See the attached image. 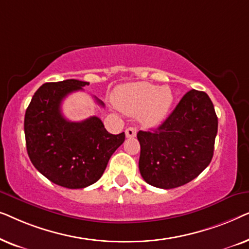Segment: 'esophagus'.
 <instances>
[{
	"label": "esophagus",
	"instance_id": "34e87169",
	"mask_svg": "<svg viewBox=\"0 0 249 249\" xmlns=\"http://www.w3.org/2000/svg\"><path fill=\"white\" fill-rule=\"evenodd\" d=\"M136 134H137V129L135 127H129L125 129V136H127V138H134Z\"/></svg>",
	"mask_w": 249,
	"mask_h": 249
}]
</instances>
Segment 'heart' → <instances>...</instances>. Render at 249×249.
I'll list each match as a JSON object with an SVG mask.
<instances>
[{"label":"heart","mask_w":249,"mask_h":249,"mask_svg":"<svg viewBox=\"0 0 249 249\" xmlns=\"http://www.w3.org/2000/svg\"><path fill=\"white\" fill-rule=\"evenodd\" d=\"M114 104L129 115H138L146 127H155L164 120L171 107L173 95L168 87L149 83H130L119 86Z\"/></svg>","instance_id":"1"}]
</instances>
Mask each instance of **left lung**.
Masks as SVG:
<instances>
[{
  "instance_id": "left-lung-1",
  "label": "left lung",
  "mask_w": 249,
  "mask_h": 249,
  "mask_svg": "<svg viewBox=\"0 0 249 249\" xmlns=\"http://www.w3.org/2000/svg\"><path fill=\"white\" fill-rule=\"evenodd\" d=\"M217 132L214 105L205 91L189 90L161 125L138 131L139 171L149 185H186L210 164Z\"/></svg>"
}]
</instances>
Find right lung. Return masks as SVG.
<instances>
[{"label": "right lung", "mask_w": 249, "mask_h": 249, "mask_svg": "<svg viewBox=\"0 0 249 249\" xmlns=\"http://www.w3.org/2000/svg\"><path fill=\"white\" fill-rule=\"evenodd\" d=\"M88 85L77 79L44 84L34 94L25 114L30 161L51 181L70 189L85 188L96 182L125 137L124 132H107L97 117L80 122L63 117L62 101ZM95 100L104 107L103 102Z\"/></svg>", "instance_id": "1"}]
</instances>
